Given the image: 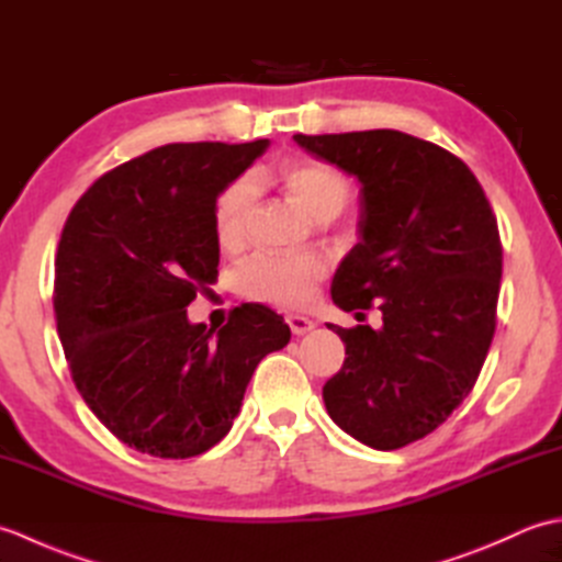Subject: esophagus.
I'll list each match as a JSON object with an SVG mask.
<instances>
[{"instance_id":"esophagus-1","label":"esophagus","mask_w":562,"mask_h":562,"mask_svg":"<svg viewBox=\"0 0 562 562\" xmlns=\"http://www.w3.org/2000/svg\"><path fill=\"white\" fill-rule=\"evenodd\" d=\"M288 326H290V330L294 333V336H304V333H308V330H314V321L312 318H306V316H300V314H290L288 316Z\"/></svg>"}]
</instances>
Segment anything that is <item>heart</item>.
Listing matches in <instances>:
<instances>
[{
    "instance_id": "b5f03b06",
    "label": "heart",
    "mask_w": 562,
    "mask_h": 562,
    "mask_svg": "<svg viewBox=\"0 0 562 562\" xmlns=\"http://www.w3.org/2000/svg\"><path fill=\"white\" fill-rule=\"evenodd\" d=\"M284 188L314 220H333L350 200V183L340 171L316 161H292L280 171ZM254 205V183L246 178L226 186L214 202V234L222 246L244 238ZM326 274V260L316 254L260 250L236 272L238 290L250 300L296 306L308 300L314 282Z\"/></svg>"
}]
</instances>
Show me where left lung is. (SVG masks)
I'll return each instance as SVG.
<instances>
[{
	"mask_svg": "<svg viewBox=\"0 0 562 562\" xmlns=\"http://www.w3.org/2000/svg\"><path fill=\"white\" fill-rule=\"evenodd\" d=\"M294 142L360 183V241L330 296L342 312H381L376 330L328 326L345 362L324 386L326 411L362 445L401 449L445 423L481 374L503 278L495 214L469 166L432 142L398 130Z\"/></svg>",
	"mask_w": 562,
	"mask_h": 562,
	"instance_id": "obj_1",
	"label": "left lung"
}]
</instances>
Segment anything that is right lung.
<instances>
[{"label": "right lung", "mask_w": 562, "mask_h": 562, "mask_svg": "<svg viewBox=\"0 0 562 562\" xmlns=\"http://www.w3.org/2000/svg\"><path fill=\"white\" fill-rule=\"evenodd\" d=\"M270 139L157 147L71 207L55 260V318L91 413L142 453L190 459L224 439L258 362L292 333L262 304L214 330L188 304L217 282L214 202Z\"/></svg>", "instance_id": "1"}]
</instances>
